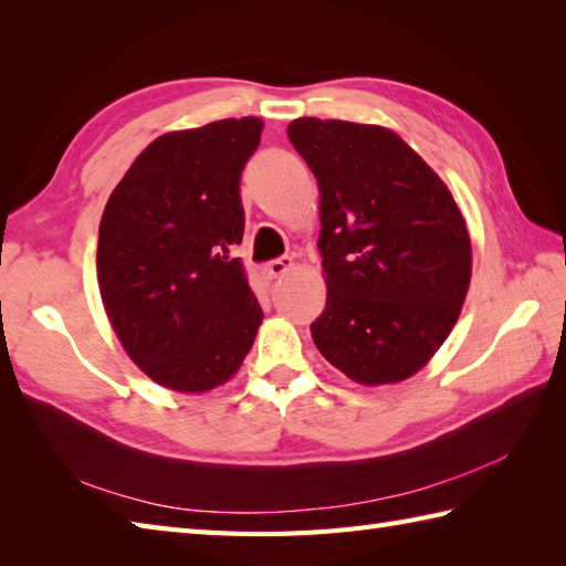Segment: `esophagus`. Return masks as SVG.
I'll use <instances>...</instances> for the list:
<instances>
[{
	"mask_svg": "<svg viewBox=\"0 0 566 566\" xmlns=\"http://www.w3.org/2000/svg\"><path fill=\"white\" fill-rule=\"evenodd\" d=\"M292 268H294V260L292 258H276V260L268 262V268H264V272H268L270 280H276V276H284Z\"/></svg>",
	"mask_w": 566,
	"mask_h": 566,
	"instance_id": "34e87169",
	"label": "esophagus"
}]
</instances>
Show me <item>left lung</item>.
<instances>
[{
	"instance_id": "1",
	"label": "left lung",
	"mask_w": 566,
	"mask_h": 566,
	"mask_svg": "<svg viewBox=\"0 0 566 566\" xmlns=\"http://www.w3.org/2000/svg\"><path fill=\"white\" fill-rule=\"evenodd\" d=\"M286 134L321 195L328 296L311 338L363 387L413 377L454 328L472 280L452 191L391 128L296 118Z\"/></svg>"
}]
</instances>
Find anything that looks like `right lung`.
I'll list each match as a JSON object with an SVG mask.
<instances>
[{
    "label": "right lung",
    "instance_id": "add662e5",
    "mask_svg": "<svg viewBox=\"0 0 566 566\" xmlns=\"http://www.w3.org/2000/svg\"><path fill=\"white\" fill-rule=\"evenodd\" d=\"M262 118H223L155 138L112 191L99 223L102 304L126 355L165 389L203 394L243 365L262 308L233 258L240 172Z\"/></svg>",
    "mask_w": 566,
    "mask_h": 566
}]
</instances>
